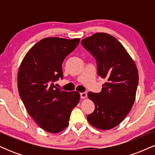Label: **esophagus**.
I'll return each mask as SVG.
<instances>
[{
	"label": "esophagus",
	"mask_w": 155,
	"mask_h": 155,
	"mask_svg": "<svg viewBox=\"0 0 155 155\" xmlns=\"http://www.w3.org/2000/svg\"><path fill=\"white\" fill-rule=\"evenodd\" d=\"M87 95V92H81V93H80V97H81V99L86 98Z\"/></svg>",
	"instance_id": "esophagus-1"
}]
</instances>
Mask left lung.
<instances>
[{
  "instance_id": "1",
  "label": "left lung",
  "mask_w": 155,
  "mask_h": 155,
  "mask_svg": "<svg viewBox=\"0 0 155 155\" xmlns=\"http://www.w3.org/2000/svg\"><path fill=\"white\" fill-rule=\"evenodd\" d=\"M81 44L95 57L98 76L106 80L101 92H88L95 108L87 118L97 129L114 128L135 102L138 84L136 65L122 44L108 33H96L84 38Z\"/></svg>"
}]
</instances>
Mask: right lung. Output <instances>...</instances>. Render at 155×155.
<instances>
[{"instance_id":"add662e5","label":"right lung","mask_w":155,"mask_h":155,"mask_svg":"<svg viewBox=\"0 0 155 155\" xmlns=\"http://www.w3.org/2000/svg\"><path fill=\"white\" fill-rule=\"evenodd\" d=\"M79 41V38L57 37L41 39L28 51L19 66V95L28 114L47 132L63 130L68 125L73 108L79 101V92L63 91L53 83L63 79V60Z\"/></svg>"}]
</instances>
